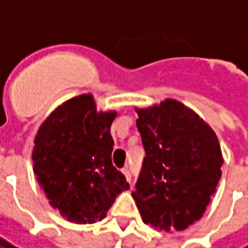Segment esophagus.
<instances>
[{
    "mask_svg": "<svg viewBox=\"0 0 248 248\" xmlns=\"http://www.w3.org/2000/svg\"><path fill=\"white\" fill-rule=\"evenodd\" d=\"M122 172H124V175L126 177V179H127V182H130V181H131V174H130L129 169H127V167H124V169H122Z\"/></svg>",
    "mask_w": 248,
    "mask_h": 248,
    "instance_id": "esophagus-1",
    "label": "esophagus"
}]
</instances>
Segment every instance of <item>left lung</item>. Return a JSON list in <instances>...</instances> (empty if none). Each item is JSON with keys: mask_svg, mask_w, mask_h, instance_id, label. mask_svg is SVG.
I'll return each instance as SVG.
<instances>
[{"mask_svg": "<svg viewBox=\"0 0 248 248\" xmlns=\"http://www.w3.org/2000/svg\"><path fill=\"white\" fill-rule=\"evenodd\" d=\"M135 111L146 156L131 195L142 220L156 231L186 230L202 218L222 177L218 137L177 99Z\"/></svg>", "mask_w": 248, "mask_h": 248, "instance_id": "8db88e82", "label": "left lung"}]
</instances>
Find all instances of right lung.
<instances>
[{"label": "right lung", "mask_w": 248, "mask_h": 248, "mask_svg": "<svg viewBox=\"0 0 248 248\" xmlns=\"http://www.w3.org/2000/svg\"><path fill=\"white\" fill-rule=\"evenodd\" d=\"M115 110L98 111L93 94L60 105L34 138L33 171L53 208L71 223L102 220L130 185L111 163Z\"/></svg>", "instance_id": "right-lung-1"}]
</instances>
